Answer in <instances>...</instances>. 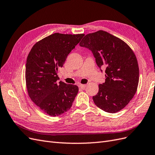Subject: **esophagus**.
I'll use <instances>...</instances> for the list:
<instances>
[{
    "label": "esophagus",
    "mask_w": 155,
    "mask_h": 155,
    "mask_svg": "<svg viewBox=\"0 0 155 155\" xmlns=\"http://www.w3.org/2000/svg\"><path fill=\"white\" fill-rule=\"evenodd\" d=\"M79 87L80 88L83 89V88H85L86 87V85H83V84H79Z\"/></svg>",
    "instance_id": "34e87169"
}]
</instances>
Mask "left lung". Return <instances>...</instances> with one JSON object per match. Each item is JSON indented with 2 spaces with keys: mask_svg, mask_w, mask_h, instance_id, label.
I'll use <instances>...</instances> for the list:
<instances>
[{
  "mask_svg": "<svg viewBox=\"0 0 155 155\" xmlns=\"http://www.w3.org/2000/svg\"><path fill=\"white\" fill-rule=\"evenodd\" d=\"M79 45L92 51L100 68L106 67L105 81L92 97L95 105L109 113L123 109L133 99L139 81L138 64L132 49L103 30L86 35Z\"/></svg>",
  "mask_w": 155,
  "mask_h": 155,
  "instance_id": "1",
  "label": "left lung"
}]
</instances>
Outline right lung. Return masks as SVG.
I'll list each match as a JSON object with an SVG mask.
<instances>
[{
	"mask_svg": "<svg viewBox=\"0 0 155 155\" xmlns=\"http://www.w3.org/2000/svg\"><path fill=\"white\" fill-rule=\"evenodd\" d=\"M84 35L55 33L37 42L28 55L25 78L28 96L51 116L68 111L78 92V86L58 82V73Z\"/></svg>",
	"mask_w": 155,
	"mask_h": 155,
	"instance_id": "obj_1",
	"label": "right lung"
}]
</instances>
